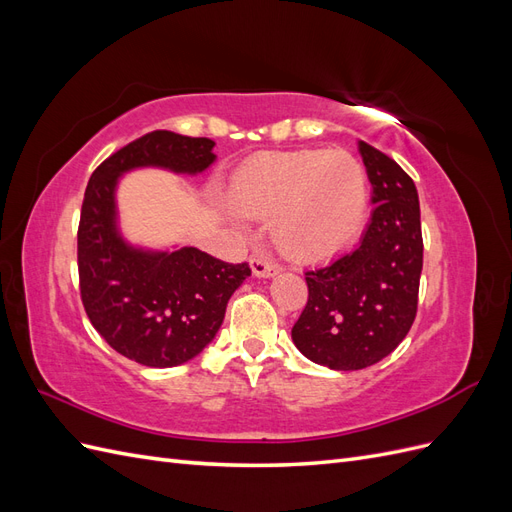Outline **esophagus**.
<instances>
[{"label": "esophagus", "mask_w": 512, "mask_h": 512, "mask_svg": "<svg viewBox=\"0 0 512 512\" xmlns=\"http://www.w3.org/2000/svg\"><path fill=\"white\" fill-rule=\"evenodd\" d=\"M250 267H252V273L256 277H273V275L280 273V267H277L275 262L262 258V256H252Z\"/></svg>", "instance_id": "34e87169"}]
</instances>
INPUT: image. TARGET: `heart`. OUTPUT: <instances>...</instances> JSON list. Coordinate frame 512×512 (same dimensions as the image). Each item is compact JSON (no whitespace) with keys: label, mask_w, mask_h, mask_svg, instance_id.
I'll return each mask as SVG.
<instances>
[{"label":"heart","mask_w":512,"mask_h":512,"mask_svg":"<svg viewBox=\"0 0 512 512\" xmlns=\"http://www.w3.org/2000/svg\"><path fill=\"white\" fill-rule=\"evenodd\" d=\"M367 175L344 149L260 153L232 179L228 205L241 218L269 220L284 256L320 262L342 254L367 218Z\"/></svg>","instance_id":"b5f03b06"}]
</instances>
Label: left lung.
Wrapping results in <instances>:
<instances>
[{
    "mask_svg": "<svg viewBox=\"0 0 512 512\" xmlns=\"http://www.w3.org/2000/svg\"><path fill=\"white\" fill-rule=\"evenodd\" d=\"M356 147L371 183V222L356 250L305 273L309 299L292 327L303 356L337 371L365 369L404 342L423 271L414 181L382 151Z\"/></svg>",
    "mask_w": 512,
    "mask_h": 512,
    "instance_id": "left-lung-1",
    "label": "left lung"
}]
</instances>
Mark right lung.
Returning a JSON list of instances; mask_svg holds the SVG:
<instances>
[{"mask_svg": "<svg viewBox=\"0 0 512 512\" xmlns=\"http://www.w3.org/2000/svg\"><path fill=\"white\" fill-rule=\"evenodd\" d=\"M213 147L211 138L158 130L113 153L87 183L79 224L85 312L108 346L147 367H177L203 352L252 271L192 245L132 243L121 230L119 183L143 168L196 177L218 160Z\"/></svg>", "mask_w": 512, "mask_h": 512, "instance_id": "1", "label": "right lung"}]
</instances>
